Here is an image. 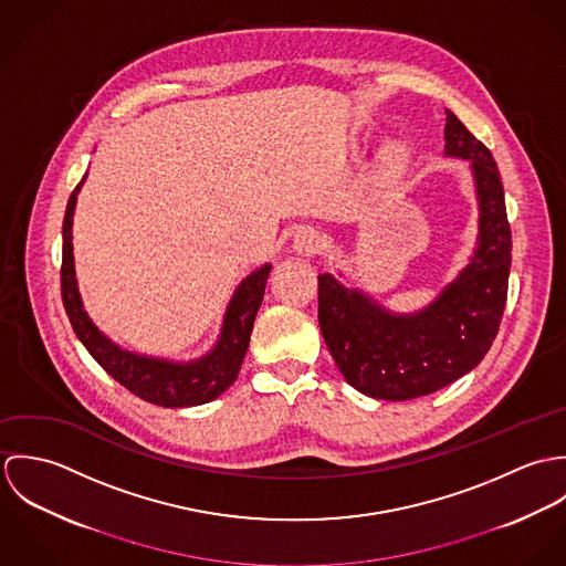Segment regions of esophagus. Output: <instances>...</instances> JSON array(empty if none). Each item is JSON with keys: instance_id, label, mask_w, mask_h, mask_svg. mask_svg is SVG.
<instances>
[{"instance_id": "34e87169", "label": "esophagus", "mask_w": 566, "mask_h": 566, "mask_svg": "<svg viewBox=\"0 0 566 566\" xmlns=\"http://www.w3.org/2000/svg\"><path fill=\"white\" fill-rule=\"evenodd\" d=\"M323 235H321L316 229L303 227V229L296 231L292 248H294V252H298V254H303V256H312V254H316V252L323 250Z\"/></svg>"}]
</instances>
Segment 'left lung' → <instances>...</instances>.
Instances as JSON below:
<instances>
[{"instance_id": "left-lung-1", "label": "left lung", "mask_w": 566, "mask_h": 566, "mask_svg": "<svg viewBox=\"0 0 566 566\" xmlns=\"http://www.w3.org/2000/svg\"><path fill=\"white\" fill-rule=\"evenodd\" d=\"M444 157L469 161L478 198V238L469 263L433 301L395 312L346 274L318 276V321L342 377L361 395L407 401L431 395L484 359L505 310L512 235L496 163L447 111Z\"/></svg>"}]
</instances>
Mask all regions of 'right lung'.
Segmentation results:
<instances>
[{
  "label": "right lung",
  "instance_id": "right-lung-1",
  "mask_svg": "<svg viewBox=\"0 0 566 566\" xmlns=\"http://www.w3.org/2000/svg\"><path fill=\"white\" fill-rule=\"evenodd\" d=\"M70 196L65 222H63V268H61V292L63 305L78 335L82 346L88 355L126 390L137 395L148 403L161 407H193L211 403L227 388H231L240 375L243 357L250 344V333L254 326L256 312L265 294V281L272 270V263H263L243 276L231 301L227 303L220 333L216 344L193 359H169L137 353L124 348L111 339L93 318L88 316L82 301L78 279H76V259H74V211L78 202L82 185Z\"/></svg>",
  "mask_w": 566,
  "mask_h": 566
}]
</instances>
